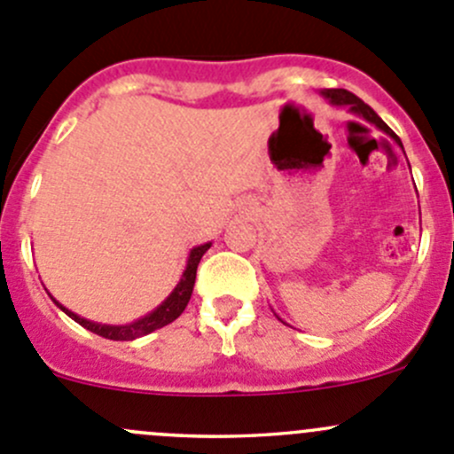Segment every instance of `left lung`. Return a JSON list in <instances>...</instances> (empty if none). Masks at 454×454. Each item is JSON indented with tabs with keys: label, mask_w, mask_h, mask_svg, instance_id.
<instances>
[{
	"label": "left lung",
	"mask_w": 454,
	"mask_h": 454,
	"mask_svg": "<svg viewBox=\"0 0 454 454\" xmlns=\"http://www.w3.org/2000/svg\"><path fill=\"white\" fill-rule=\"evenodd\" d=\"M320 96H323L325 100H329V105H333V107H347V109H349V114H354V116L367 121L369 125H373L375 129H380V131H384L387 136H391V138L402 146L400 138H397V136L393 134L391 129H388L387 122H384L382 118H380L378 114H375L367 103H363V100H360L356 94H351V91H347V90H320ZM402 151H404V146H402ZM277 318H278V316H277ZM278 320H281V318H278Z\"/></svg>",
	"instance_id": "obj_1"
}]
</instances>
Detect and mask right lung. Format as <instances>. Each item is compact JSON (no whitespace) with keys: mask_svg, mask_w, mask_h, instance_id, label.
<instances>
[{"mask_svg":"<svg viewBox=\"0 0 454 454\" xmlns=\"http://www.w3.org/2000/svg\"><path fill=\"white\" fill-rule=\"evenodd\" d=\"M210 246H213V241H206V244L191 248L189 259H186L184 272H182L180 281H177V286L173 287L171 294H168L167 299L158 305V308L151 309L149 314L140 316V318L131 320V323H127V325H107V323H96V320L83 318V316L74 314L72 309H67L66 305L59 303V301L50 294V292L48 294H50V299L54 301V305H57L59 309H63V312L70 316L72 320H76L81 327L90 329V332L98 333V336H103V338H109V340H136V338L146 336V333H151V332H155V329L164 327V325L173 323L177 316L184 312L186 305H189V301H191V294H193L198 265H200L201 256L206 254V250H208Z\"/></svg>","mask_w":454,"mask_h":454,"instance_id":"1","label":"right lung"}]
</instances>
